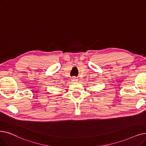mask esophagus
I'll use <instances>...</instances> for the list:
<instances>
[{"instance_id":"34e87169","label":"esophagus","mask_w":146,"mask_h":146,"mask_svg":"<svg viewBox=\"0 0 146 146\" xmlns=\"http://www.w3.org/2000/svg\"><path fill=\"white\" fill-rule=\"evenodd\" d=\"M72 81H74V82H78V78H76V77H74V78H72Z\"/></svg>"}]
</instances>
